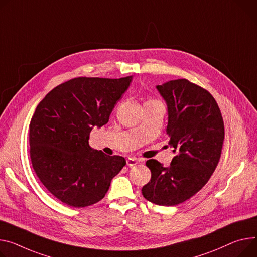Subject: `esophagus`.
<instances>
[{
    "mask_svg": "<svg viewBox=\"0 0 257 257\" xmlns=\"http://www.w3.org/2000/svg\"><path fill=\"white\" fill-rule=\"evenodd\" d=\"M138 162H139V161H138L137 159H135V157H128V159L126 160V164H127L128 167H133V166L137 165Z\"/></svg>",
    "mask_w": 257,
    "mask_h": 257,
    "instance_id": "1",
    "label": "esophagus"
}]
</instances>
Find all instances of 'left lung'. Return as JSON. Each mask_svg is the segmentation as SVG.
<instances>
[{
    "label": "left lung",
    "mask_w": 257,
    "mask_h": 257,
    "mask_svg": "<svg viewBox=\"0 0 257 257\" xmlns=\"http://www.w3.org/2000/svg\"><path fill=\"white\" fill-rule=\"evenodd\" d=\"M156 89L167 104L166 131L175 156L169 167L155 160L146 162L151 179L142 194L155 205L170 207L190 199L209 181L220 160L224 124L212 94L186 79Z\"/></svg>",
    "instance_id": "left-lung-1"
}]
</instances>
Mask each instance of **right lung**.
Returning <instances> with one entry per match:
<instances>
[{
	"mask_svg": "<svg viewBox=\"0 0 257 257\" xmlns=\"http://www.w3.org/2000/svg\"><path fill=\"white\" fill-rule=\"evenodd\" d=\"M133 80L78 77L49 91L30 123L34 171L64 204L83 208L100 202L114 177L126 165L88 144L91 130L102 127Z\"/></svg>",
	"mask_w": 257,
	"mask_h": 257,
	"instance_id": "obj_1",
	"label": "right lung"
}]
</instances>
